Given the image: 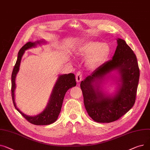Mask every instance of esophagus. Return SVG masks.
<instances>
[{"instance_id": "obj_1", "label": "esophagus", "mask_w": 150, "mask_h": 150, "mask_svg": "<svg viewBox=\"0 0 150 150\" xmlns=\"http://www.w3.org/2000/svg\"><path fill=\"white\" fill-rule=\"evenodd\" d=\"M76 81L77 82H81L82 79V73L81 71H78L76 74Z\"/></svg>"}]
</instances>
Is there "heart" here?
Listing matches in <instances>:
<instances>
[{
  "label": "heart",
  "instance_id": "b5f03b06",
  "mask_svg": "<svg viewBox=\"0 0 150 150\" xmlns=\"http://www.w3.org/2000/svg\"><path fill=\"white\" fill-rule=\"evenodd\" d=\"M110 51V47L107 43L99 41H89L83 43L77 50L76 55L82 59L88 57L86 61L88 67L91 69H96L106 61Z\"/></svg>",
  "mask_w": 150,
  "mask_h": 150
}]
</instances>
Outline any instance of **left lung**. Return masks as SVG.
Masks as SVG:
<instances>
[{"mask_svg":"<svg viewBox=\"0 0 150 150\" xmlns=\"http://www.w3.org/2000/svg\"><path fill=\"white\" fill-rule=\"evenodd\" d=\"M116 69L121 76L122 85L118 94L111 98L99 91L97 84L94 88L93 83L99 82L104 76ZM139 76L136 54L124 40L118 39L112 59L81 83L84 105L88 115L99 123L114 122L125 115L135 103Z\"/></svg>","mask_w":150,"mask_h":150,"instance_id":"obj_1","label":"left lung"}]
</instances>
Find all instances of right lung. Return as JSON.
Masks as SVG:
<instances>
[{"mask_svg":"<svg viewBox=\"0 0 150 150\" xmlns=\"http://www.w3.org/2000/svg\"><path fill=\"white\" fill-rule=\"evenodd\" d=\"M37 43H40V42H30L26 43L19 51L16 63L14 65L11 75V96L14 107L22 114V116L26 119V120H28L30 123L34 125H47L52 124L57 119L61 110L65 95L69 88L76 85V81L75 76L73 73L60 76L54 87L47 107L42 112L36 116L32 117L26 116L17 108L14 102V91L16 88L15 78L17 72L19 71L21 59L25 51L35 47Z\"/></svg>","mask_w":150,"mask_h":150,"instance_id":"1","label":"right lung"}]
</instances>
